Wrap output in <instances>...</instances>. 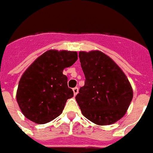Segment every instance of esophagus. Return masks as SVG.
I'll use <instances>...</instances> for the list:
<instances>
[{
	"label": "esophagus",
	"instance_id": "34e87169",
	"mask_svg": "<svg viewBox=\"0 0 153 153\" xmlns=\"http://www.w3.org/2000/svg\"><path fill=\"white\" fill-rule=\"evenodd\" d=\"M73 94H74V96H76V94L78 93V91H79V89H78V88H74L73 89Z\"/></svg>",
	"mask_w": 153,
	"mask_h": 153
}]
</instances>
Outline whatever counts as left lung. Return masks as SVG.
<instances>
[{"label":"left lung","mask_w":153,"mask_h":153,"mask_svg":"<svg viewBox=\"0 0 153 153\" xmlns=\"http://www.w3.org/2000/svg\"><path fill=\"white\" fill-rule=\"evenodd\" d=\"M79 58L85 82L76 100L82 114L99 126L116 123L125 115L134 96L128 78L101 51H80Z\"/></svg>","instance_id":"left-lung-1"}]
</instances>
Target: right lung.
I'll list each match as a JSON object with an SVG mask.
<instances>
[{"label": "right lung", "instance_id": "obj_1", "mask_svg": "<svg viewBox=\"0 0 153 153\" xmlns=\"http://www.w3.org/2000/svg\"><path fill=\"white\" fill-rule=\"evenodd\" d=\"M77 60L76 51L50 50L28 67L19 80L16 101L22 113L37 124H45L62 113L73 91L63 74Z\"/></svg>", "mask_w": 153, "mask_h": 153}]
</instances>
